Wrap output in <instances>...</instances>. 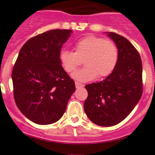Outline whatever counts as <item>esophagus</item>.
<instances>
[{
  "instance_id": "1",
  "label": "esophagus",
  "mask_w": 155,
  "mask_h": 155,
  "mask_svg": "<svg viewBox=\"0 0 155 155\" xmlns=\"http://www.w3.org/2000/svg\"><path fill=\"white\" fill-rule=\"evenodd\" d=\"M75 85H76V88H79V87H84V85H82V84L79 83V82H75Z\"/></svg>"
}]
</instances>
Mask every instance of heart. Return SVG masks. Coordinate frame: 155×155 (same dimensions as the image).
Segmentation results:
<instances>
[{"instance_id": "b5f03b06", "label": "heart", "mask_w": 155, "mask_h": 155, "mask_svg": "<svg viewBox=\"0 0 155 155\" xmlns=\"http://www.w3.org/2000/svg\"><path fill=\"white\" fill-rule=\"evenodd\" d=\"M74 52L62 50L59 61L68 73L74 71L84 59L85 68L72 74V78L79 82H87L106 77L112 73L118 61V51L115 43L96 36H87L75 43Z\"/></svg>"}]
</instances>
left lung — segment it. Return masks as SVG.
I'll return each mask as SVG.
<instances>
[{"label":"left lung","mask_w":155,"mask_h":155,"mask_svg":"<svg viewBox=\"0 0 155 155\" xmlns=\"http://www.w3.org/2000/svg\"><path fill=\"white\" fill-rule=\"evenodd\" d=\"M118 51L116 66L104 80L85 85L84 110L97 125L111 127L122 121L132 112L143 94V65L135 47L125 37L107 32Z\"/></svg>","instance_id":"8db88e82"}]
</instances>
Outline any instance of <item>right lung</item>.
Instances as JSON below:
<instances>
[{
	"mask_svg": "<svg viewBox=\"0 0 155 155\" xmlns=\"http://www.w3.org/2000/svg\"><path fill=\"white\" fill-rule=\"evenodd\" d=\"M71 30H51L32 37L20 49L12 72L13 95L30 121L46 125L58 121L76 90L61 65L59 54Z\"/></svg>",
	"mask_w": 155,
	"mask_h": 155,
	"instance_id": "1",
	"label": "right lung"
}]
</instances>
